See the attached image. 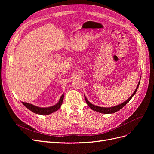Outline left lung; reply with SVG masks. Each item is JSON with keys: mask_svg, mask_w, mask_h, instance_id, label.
Masks as SVG:
<instances>
[{"mask_svg": "<svg viewBox=\"0 0 154 154\" xmlns=\"http://www.w3.org/2000/svg\"><path fill=\"white\" fill-rule=\"evenodd\" d=\"M141 78V77H140ZM140 79L139 80V82L138 83V84H137V86L135 88V90L134 91V92L132 94V95L129 97L127 100H125L124 102L121 103L119 105H117V106H114V107H99V106H95V105L92 104V103H91L89 101H88L87 99V97H85V95H84V97H85V100L87 103V105L88 106V107H89L91 109H92L93 110L95 111V112H99V113H102V114H114V113L119 111V110H120L122 108H123L126 104L128 103V102L130 101L131 100V99L133 97L134 95L135 94L137 89H138V87L139 86V84H140Z\"/></svg>", "mask_w": 154, "mask_h": 154, "instance_id": "8db88e82", "label": "left lung"}]
</instances>
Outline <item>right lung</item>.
Instances as JSON below:
<instances>
[{
    "instance_id": "right-lung-1",
    "label": "right lung",
    "mask_w": 154,
    "mask_h": 154,
    "mask_svg": "<svg viewBox=\"0 0 154 154\" xmlns=\"http://www.w3.org/2000/svg\"><path fill=\"white\" fill-rule=\"evenodd\" d=\"M63 97H64V94H63L60 99L59 100L58 102L54 106L48 107H37L36 106H34L33 104H31L27 102H22L23 105L25 107H26L29 110L32 111V112L35 113L36 114H39V115H49L51 114H52V113L56 112L57 110H58L60 107H61L62 102L63 100Z\"/></svg>"
}]
</instances>
